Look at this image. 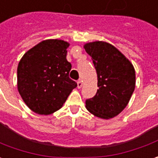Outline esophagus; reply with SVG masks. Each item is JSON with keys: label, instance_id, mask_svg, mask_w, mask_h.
Segmentation results:
<instances>
[{"label": "esophagus", "instance_id": "esophagus-1", "mask_svg": "<svg viewBox=\"0 0 158 158\" xmlns=\"http://www.w3.org/2000/svg\"><path fill=\"white\" fill-rule=\"evenodd\" d=\"M81 87H82V81L81 80H79V81H77V88L78 89H81Z\"/></svg>", "mask_w": 158, "mask_h": 158}]
</instances>
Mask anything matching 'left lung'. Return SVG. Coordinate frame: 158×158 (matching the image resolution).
<instances>
[{
	"mask_svg": "<svg viewBox=\"0 0 158 158\" xmlns=\"http://www.w3.org/2000/svg\"><path fill=\"white\" fill-rule=\"evenodd\" d=\"M97 73V92L86 107L99 118H114L127 106L135 89V69L114 45L95 41L84 45Z\"/></svg>",
	"mask_w": 158,
	"mask_h": 158,
	"instance_id": "left-lung-1",
	"label": "left lung"
}]
</instances>
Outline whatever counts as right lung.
<instances>
[{
	"label": "right lung",
	"instance_id": "obj_1",
	"mask_svg": "<svg viewBox=\"0 0 158 158\" xmlns=\"http://www.w3.org/2000/svg\"><path fill=\"white\" fill-rule=\"evenodd\" d=\"M68 42L47 40L24 54L17 69L18 90L27 106L39 114H53L63 106L77 82L69 74Z\"/></svg>",
	"mask_w": 158,
	"mask_h": 158
}]
</instances>
